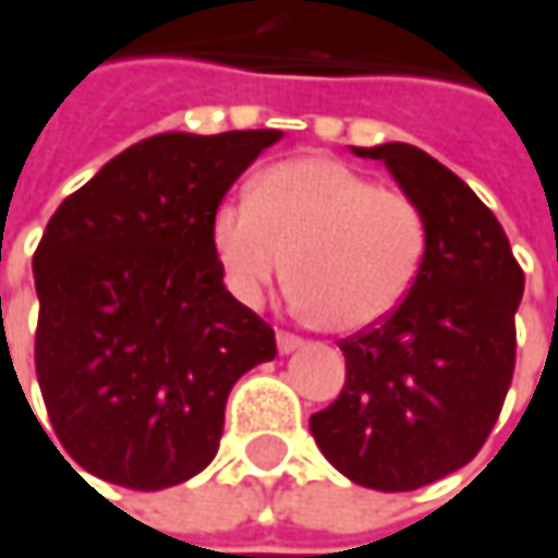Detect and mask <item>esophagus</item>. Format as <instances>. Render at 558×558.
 I'll return each mask as SVG.
<instances>
[{
    "instance_id": "obj_1",
    "label": "esophagus",
    "mask_w": 558,
    "mask_h": 558,
    "mask_svg": "<svg viewBox=\"0 0 558 558\" xmlns=\"http://www.w3.org/2000/svg\"><path fill=\"white\" fill-rule=\"evenodd\" d=\"M303 347V338L300 335H290V331H278V350L280 353H293Z\"/></svg>"
}]
</instances>
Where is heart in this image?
I'll return each instance as SVG.
<instances>
[{"label": "heart", "instance_id": "obj_1", "mask_svg": "<svg viewBox=\"0 0 558 558\" xmlns=\"http://www.w3.org/2000/svg\"><path fill=\"white\" fill-rule=\"evenodd\" d=\"M211 246L236 300L255 306L290 275L315 325L363 331L408 300L429 230L404 189L376 185L335 157L303 154L262 170L248 202L214 211Z\"/></svg>", "mask_w": 558, "mask_h": 558}]
</instances>
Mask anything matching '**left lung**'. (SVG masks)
<instances>
[{"label":"left lung","mask_w":558,"mask_h":558,"mask_svg":"<svg viewBox=\"0 0 558 558\" xmlns=\"http://www.w3.org/2000/svg\"><path fill=\"white\" fill-rule=\"evenodd\" d=\"M353 150L385 160L416 198L429 246L408 300L341 341L344 388L310 429L353 483L408 493L464 468L493 433L514 373L524 271L496 214L436 157L404 142Z\"/></svg>","instance_id":"8db88e82"}]
</instances>
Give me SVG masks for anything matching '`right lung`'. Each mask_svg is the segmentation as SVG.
<instances>
[{
  "instance_id": "obj_1",
  "label": "right lung",
  "mask_w": 558,
  "mask_h": 558,
  "mask_svg": "<svg viewBox=\"0 0 558 558\" xmlns=\"http://www.w3.org/2000/svg\"><path fill=\"white\" fill-rule=\"evenodd\" d=\"M278 138L154 135L50 217L34 252V366L52 433L87 474L154 493L205 471L230 388L275 360V328L223 287L211 220Z\"/></svg>"
}]
</instances>
